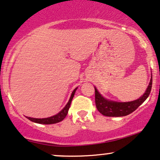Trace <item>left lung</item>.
<instances>
[{
	"label": "left lung",
	"instance_id": "obj_1",
	"mask_svg": "<svg viewBox=\"0 0 160 160\" xmlns=\"http://www.w3.org/2000/svg\"><path fill=\"white\" fill-rule=\"evenodd\" d=\"M152 88V73L150 83L148 84L147 89L144 94L136 100L130 102H117V101L109 100L105 98L102 94L97 91V88L95 89V102L97 110L103 115L107 117H123L131 114L136 110L138 106L143 103L151 93Z\"/></svg>",
	"mask_w": 160,
	"mask_h": 160
}]
</instances>
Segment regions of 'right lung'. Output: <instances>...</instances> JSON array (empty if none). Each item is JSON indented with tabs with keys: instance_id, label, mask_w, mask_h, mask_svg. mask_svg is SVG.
<instances>
[{
	"instance_id": "obj_1",
	"label": "right lung",
	"mask_w": 160,
	"mask_h": 160,
	"mask_svg": "<svg viewBox=\"0 0 160 160\" xmlns=\"http://www.w3.org/2000/svg\"><path fill=\"white\" fill-rule=\"evenodd\" d=\"M77 88H75L72 92V94L70 96V98H69L68 102L64 108L62 109L61 112H59L57 114L55 115L52 116V117L46 118H30V117H26L28 119H29L30 121L32 122H34V123H41V124H53V123H59L63 121V119L66 118L67 113H68V111L69 108V106H70L71 102H72V99L74 97L75 93H76Z\"/></svg>"
}]
</instances>
